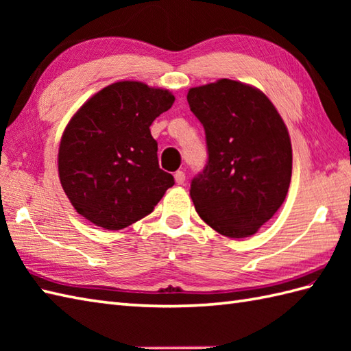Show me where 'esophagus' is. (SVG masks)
<instances>
[{
  "mask_svg": "<svg viewBox=\"0 0 351 351\" xmlns=\"http://www.w3.org/2000/svg\"><path fill=\"white\" fill-rule=\"evenodd\" d=\"M175 181H176L178 185H182L185 182V173L182 170L175 171Z\"/></svg>",
  "mask_w": 351,
  "mask_h": 351,
  "instance_id": "34e87169",
  "label": "esophagus"
}]
</instances>
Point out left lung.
<instances>
[{
	"mask_svg": "<svg viewBox=\"0 0 351 351\" xmlns=\"http://www.w3.org/2000/svg\"><path fill=\"white\" fill-rule=\"evenodd\" d=\"M204 125L208 161L190 196L206 225L229 238L253 235L285 200L293 149L278 110L258 88L234 80L190 88Z\"/></svg>",
	"mask_w": 351,
	"mask_h": 351,
	"instance_id": "left-lung-1",
	"label": "left lung"
}]
</instances>
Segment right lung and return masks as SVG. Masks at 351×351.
<instances>
[{
    "label": "right lung",
    "mask_w": 351,
    "mask_h": 351,
    "mask_svg": "<svg viewBox=\"0 0 351 351\" xmlns=\"http://www.w3.org/2000/svg\"><path fill=\"white\" fill-rule=\"evenodd\" d=\"M173 102L162 88L119 81L77 111L60 141L58 175L78 214L117 230L154 211L175 180L158 166L149 126Z\"/></svg>",
    "instance_id": "1"
}]
</instances>
